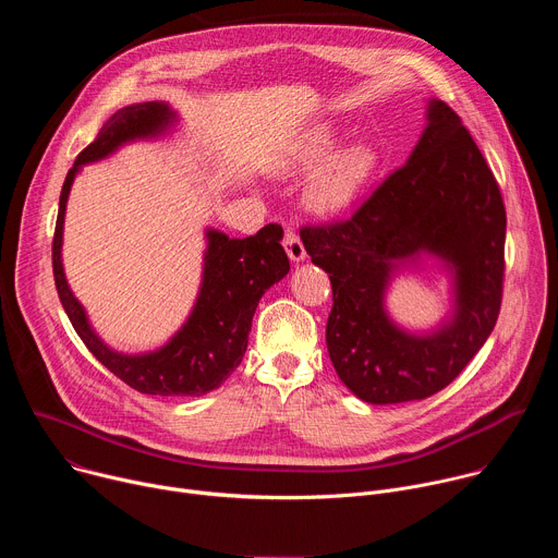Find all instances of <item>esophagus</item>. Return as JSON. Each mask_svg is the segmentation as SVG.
Returning <instances> with one entry per match:
<instances>
[{
  "label": "esophagus",
  "mask_w": 558,
  "mask_h": 558,
  "mask_svg": "<svg viewBox=\"0 0 558 558\" xmlns=\"http://www.w3.org/2000/svg\"><path fill=\"white\" fill-rule=\"evenodd\" d=\"M284 250H287V256L293 260V263H302L306 258V252H304V245L300 241V235L293 231V229H284V241H282Z\"/></svg>",
  "instance_id": "1"
}]
</instances>
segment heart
Listing matches in <instances>:
<instances>
[{"label":"heart","mask_w":558,"mask_h":558,"mask_svg":"<svg viewBox=\"0 0 558 558\" xmlns=\"http://www.w3.org/2000/svg\"><path fill=\"white\" fill-rule=\"evenodd\" d=\"M336 147V130L327 125L317 128L302 136L280 163V172L284 174H304L326 163L315 172L304 192L306 205L317 214H338L347 209L377 168V151L371 145L353 143L335 155Z\"/></svg>","instance_id":"heart-1"}]
</instances>
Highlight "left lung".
I'll list each match as a JSON object with an SVG mask.
<instances>
[{
	"label": "left lung",
	"instance_id": "8db88e82",
	"mask_svg": "<svg viewBox=\"0 0 558 558\" xmlns=\"http://www.w3.org/2000/svg\"><path fill=\"white\" fill-rule=\"evenodd\" d=\"M426 128L347 220L302 227L311 263L331 278L327 349L347 388L368 404H402L446 388L493 333L504 293L506 207L484 154L457 112L430 99ZM422 253L453 276V315L428 335L385 311L391 276Z\"/></svg>",
	"mask_w": 558,
	"mask_h": 558
}]
</instances>
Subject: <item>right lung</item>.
I'll return each mask as SVG.
<instances>
[{
    "label": "right lung",
    "instance_id": "add662e5",
    "mask_svg": "<svg viewBox=\"0 0 558 558\" xmlns=\"http://www.w3.org/2000/svg\"><path fill=\"white\" fill-rule=\"evenodd\" d=\"M177 121V112L163 101L125 106L106 121L97 138L76 156L59 196L52 271L59 300L76 336L110 373L145 395L198 397L218 388L243 362L252 317L263 293L289 274V258L280 245V225H265L250 238H229L222 231L207 229L203 282L187 323L166 347L141 355L117 353L95 333L82 302L68 287L61 263L65 203L78 170L86 163L101 161L130 141L161 136Z\"/></svg>",
    "mask_w": 558,
    "mask_h": 558
}]
</instances>
